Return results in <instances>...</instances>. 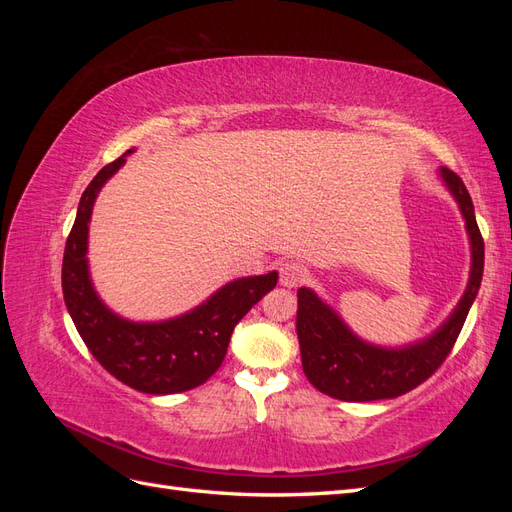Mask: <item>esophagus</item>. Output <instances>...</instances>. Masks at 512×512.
Masks as SVG:
<instances>
[{
  "label": "esophagus",
  "instance_id": "esophagus-1",
  "mask_svg": "<svg viewBox=\"0 0 512 512\" xmlns=\"http://www.w3.org/2000/svg\"><path fill=\"white\" fill-rule=\"evenodd\" d=\"M305 277H307V269L301 265V262L290 260V262H284V265L280 267V282L286 288H294V286L303 284Z\"/></svg>",
  "mask_w": 512,
  "mask_h": 512
}]
</instances>
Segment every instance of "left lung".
Listing matches in <instances>:
<instances>
[{
  "mask_svg": "<svg viewBox=\"0 0 512 512\" xmlns=\"http://www.w3.org/2000/svg\"><path fill=\"white\" fill-rule=\"evenodd\" d=\"M440 177L459 203L472 245V269L466 292L442 327L406 348H380L356 337L314 290L299 288L297 335L307 380L324 395L342 401H376L404 395L425 382L451 354L476 299L485 267V241L476 224L472 198L461 177L440 168Z\"/></svg>",
  "mask_w": 512,
  "mask_h": 512,
  "instance_id": "left-lung-1",
  "label": "left lung"
}]
</instances>
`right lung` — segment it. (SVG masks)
<instances>
[{
    "label": "right lung",
    "mask_w": 512,
    "mask_h": 512,
    "mask_svg": "<svg viewBox=\"0 0 512 512\" xmlns=\"http://www.w3.org/2000/svg\"><path fill=\"white\" fill-rule=\"evenodd\" d=\"M128 153L132 149L106 164L81 196L66 241L61 288L76 331L108 374L141 393H183L205 384L220 369L232 329L275 288L277 273L241 277L192 312L164 322H130L113 314L89 280L87 235L96 196L126 162Z\"/></svg>",
    "instance_id": "1"
}]
</instances>
